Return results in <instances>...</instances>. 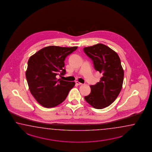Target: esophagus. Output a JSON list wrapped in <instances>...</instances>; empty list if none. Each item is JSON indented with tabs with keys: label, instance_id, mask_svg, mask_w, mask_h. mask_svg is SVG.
<instances>
[{
	"label": "esophagus",
	"instance_id": "obj_1",
	"mask_svg": "<svg viewBox=\"0 0 152 152\" xmlns=\"http://www.w3.org/2000/svg\"><path fill=\"white\" fill-rule=\"evenodd\" d=\"M76 85H82V83H80V82L78 81H76Z\"/></svg>",
	"mask_w": 152,
	"mask_h": 152
}]
</instances>
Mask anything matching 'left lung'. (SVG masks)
Wrapping results in <instances>:
<instances>
[{"instance_id": "8db88e82", "label": "left lung", "mask_w": 152, "mask_h": 152, "mask_svg": "<svg viewBox=\"0 0 152 152\" xmlns=\"http://www.w3.org/2000/svg\"><path fill=\"white\" fill-rule=\"evenodd\" d=\"M83 51L102 75L100 81L90 86L91 92L85 99L93 107L102 109L113 103L122 89L124 72L121 60L115 51L100 43L85 47Z\"/></svg>"}]
</instances>
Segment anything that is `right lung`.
I'll return each instance as SVG.
<instances>
[{
	"instance_id": "add662e5",
	"label": "right lung",
	"mask_w": 152,
	"mask_h": 152,
	"mask_svg": "<svg viewBox=\"0 0 152 152\" xmlns=\"http://www.w3.org/2000/svg\"><path fill=\"white\" fill-rule=\"evenodd\" d=\"M77 47L48 46L31 56L28 61L26 77L30 92L38 103L45 107H55L66 98L74 82L56 78L64 75V60Z\"/></svg>"
}]
</instances>
